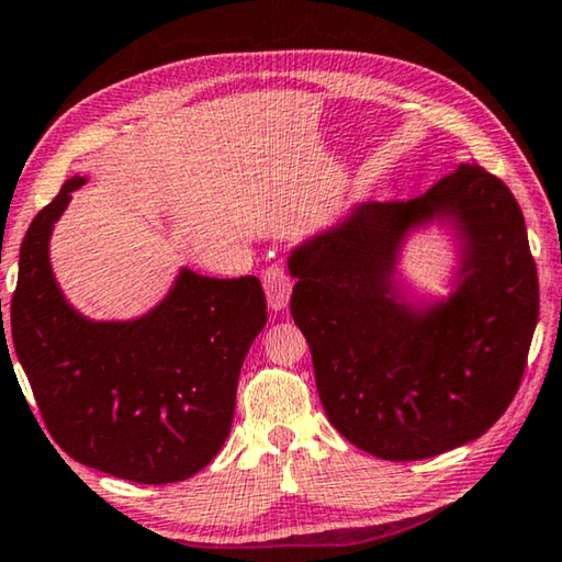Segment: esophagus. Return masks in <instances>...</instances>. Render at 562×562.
<instances>
[{
  "instance_id": "obj_1",
  "label": "esophagus",
  "mask_w": 562,
  "mask_h": 562,
  "mask_svg": "<svg viewBox=\"0 0 562 562\" xmlns=\"http://www.w3.org/2000/svg\"><path fill=\"white\" fill-rule=\"evenodd\" d=\"M291 286H294V281H291V276L283 271V268H266L263 273V289H266V299L271 308L276 312H281L283 306L289 304L291 299Z\"/></svg>"
}]
</instances>
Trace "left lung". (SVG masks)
<instances>
[{
    "mask_svg": "<svg viewBox=\"0 0 562 562\" xmlns=\"http://www.w3.org/2000/svg\"><path fill=\"white\" fill-rule=\"evenodd\" d=\"M449 224L454 291L408 302L396 258L411 232ZM291 316L312 349L324 413L349 443L416 461L486 434L515 397L540 312L522 210L463 161L408 202H364L291 250Z\"/></svg>",
    "mask_w": 562,
    "mask_h": 562,
    "instance_id": "1",
    "label": "left lung"
}]
</instances>
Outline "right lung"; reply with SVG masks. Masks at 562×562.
<instances>
[{"instance_id": "obj_1", "label": "right lung", "mask_w": 562, "mask_h": 562, "mask_svg": "<svg viewBox=\"0 0 562 562\" xmlns=\"http://www.w3.org/2000/svg\"><path fill=\"white\" fill-rule=\"evenodd\" d=\"M83 184L86 177H70L24 235L10 308L14 352L68 457L128 482H182L231 434L243 360L266 327L261 281L180 268L146 314L88 319L65 299L50 266L53 227Z\"/></svg>"}]
</instances>
